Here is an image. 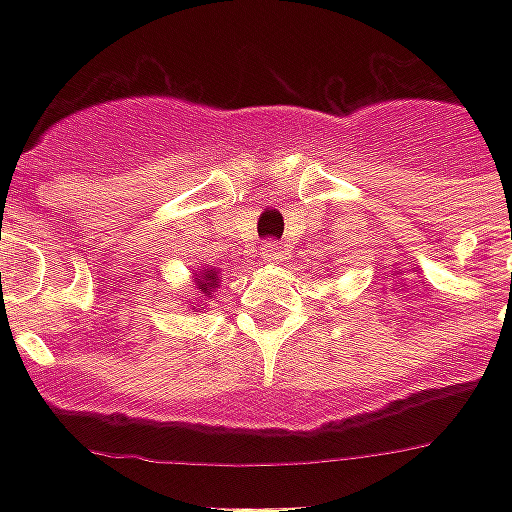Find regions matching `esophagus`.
<instances>
[{
	"label": "esophagus",
	"instance_id": "obj_1",
	"mask_svg": "<svg viewBox=\"0 0 512 512\" xmlns=\"http://www.w3.org/2000/svg\"><path fill=\"white\" fill-rule=\"evenodd\" d=\"M263 257H265V263H284V247H281L279 241H268L263 247Z\"/></svg>",
	"mask_w": 512,
	"mask_h": 512
}]
</instances>
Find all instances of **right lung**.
<instances>
[{
  "label": "right lung",
  "instance_id": "obj_1",
  "mask_svg": "<svg viewBox=\"0 0 512 512\" xmlns=\"http://www.w3.org/2000/svg\"><path fill=\"white\" fill-rule=\"evenodd\" d=\"M217 287H220V276H217L215 268H204V271L199 268V271H196V289H199L201 295L209 297Z\"/></svg>",
  "mask_w": 512,
  "mask_h": 512
}]
</instances>
